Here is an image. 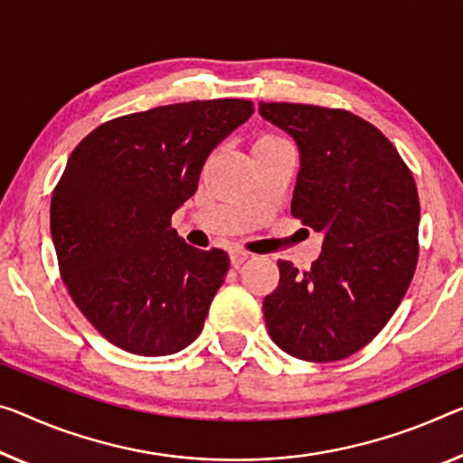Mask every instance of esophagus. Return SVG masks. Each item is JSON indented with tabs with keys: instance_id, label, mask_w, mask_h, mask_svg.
I'll list each match as a JSON object with an SVG mask.
<instances>
[{
	"instance_id": "obj_1",
	"label": "esophagus",
	"mask_w": 463,
	"mask_h": 463,
	"mask_svg": "<svg viewBox=\"0 0 463 463\" xmlns=\"http://www.w3.org/2000/svg\"><path fill=\"white\" fill-rule=\"evenodd\" d=\"M250 259V252H246V250H240V248H233V250L230 252V260H232V265L233 267H240V265H244V262Z\"/></svg>"
}]
</instances>
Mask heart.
<instances>
[{"label": "heart", "mask_w": 463, "mask_h": 463, "mask_svg": "<svg viewBox=\"0 0 463 463\" xmlns=\"http://www.w3.org/2000/svg\"><path fill=\"white\" fill-rule=\"evenodd\" d=\"M279 142H286V140L279 138V137H275V134H260V137L254 140L252 148H256V146H271V145H279Z\"/></svg>", "instance_id": "1"}]
</instances>
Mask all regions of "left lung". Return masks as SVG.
<instances>
[{"label":"left lung","instance_id":"1","mask_svg":"<svg viewBox=\"0 0 463 463\" xmlns=\"http://www.w3.org/2000/svg\"><path fill=\"white\" fill-rule=\"evenodd\" d=\"M259 109L300 148L291 215L325 233L308 271L277 262L279 286L262 302L269 335L294 358L344 360L379 335L414 277V175L385 134L350 111L262 101Z\"/></svg>","mask_w":463,"mask_h":463}]
</instances>
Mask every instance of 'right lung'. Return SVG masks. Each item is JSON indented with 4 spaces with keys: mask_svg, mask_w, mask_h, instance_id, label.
<instances>
[{
    "mask_svg": "<svg viewBox=\"0 0 463 463\" xmlns=\"http://www.w3.org/2000/svg\"><path fill=\"white\" fill-rule=\"evenodd\" d=\"M252 111L246 99L163 105L109 119L70 155L52 196L55 254L74 304L113 345L167 355L203 331L230 256L186 244L172 215Z\"/></svg>",
    "mask_w": 463,
    "mask_h": 463,
    "instance_id": "1",
    "label": "right lung"
}]
</instances>
